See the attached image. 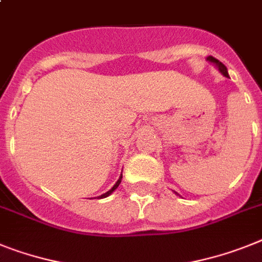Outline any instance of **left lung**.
I'll use <instances>...</instances> for the list:
<instances>
[{
    "label": "left lung",
    "mask_w": 262,
    "mask_h": 262,
    "mask_svg": "<svg viewBox=\"0 0 262 262\" xmlns=\"http://www.w3.org/2000/svg\"><path fill=\"white\" fill-rule=\"evenodd\" d=\"M208 61H210V62L214 63V65H216V67L219 68L220 72H221V73L224 74V76L229 77V76H228V69H226V67H225V65H224L223 62H220V61L217 60V58H214V57H212V56L208 57Z\"/></svg>",
    "instance_id": "8db88e82"
}]
</instances>
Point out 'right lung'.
Returning a JSON list of instances; mask_svg holds the SVG:
<instances>
[{"label":"right lung","mask_w":262,"mask_h":262,"mask_svg":"<svg viewBox=\"0 0 262 262\" xmlns=\"http://www.w3.org/2000/svg\"><path fill=\"white\" fill-rule=\"evenodd\" d=\"M121 179H122V174H121V177H120V179H118V181L116 182V184H114V186H113V188H112L111 190H109V192L104 193V194H101V195H100V199H105V197H107V195L111 194V193H113L114 190H116V189L118 188V185H120V184H121Z\"/></svg>","instance_id":"right-lung-1"}]
</instances>
